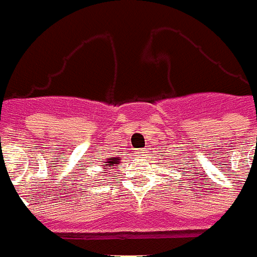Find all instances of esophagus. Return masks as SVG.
Masks as SVG:
<instances>
[{
  "mask_svg": "<svg viewBox=\"0 0 257 257\" xmlns=\"http://www.w3.org/2000/svg\"><path fill=\"white\" fill-rule=\"evenodd\" d=\"M136 154H137V156H144V154H145V150L144 149L137 150V152H136Z\"/></svg>",
  "mask_w": 257,
  "mask_h": 257,
  "instance_id": "34e87169",
  "label": "esophagus"
}]
</instances>
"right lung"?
Here are the masks:
<instances>
[{
  "mask_svg": "<svg viewBox=\"0 0 257 257\" xmlns=\"http://www.w3.org/2000/svg\"><path fill=\"white\" fill-rule=\"evenodd\" d=\"M120 160H121L120 157L108 158L107 161L103 162V165H101V166H103L104 169H108V168H110V166H117V165L120 164ZM105 172H107V170H105ZM105 172H104V173H105Z\"/></svg>",
  "mask_w": 257,
  "mask_h": 257,
  "instance_id": "1",
  "label": "right lung"
}]
</instances>
